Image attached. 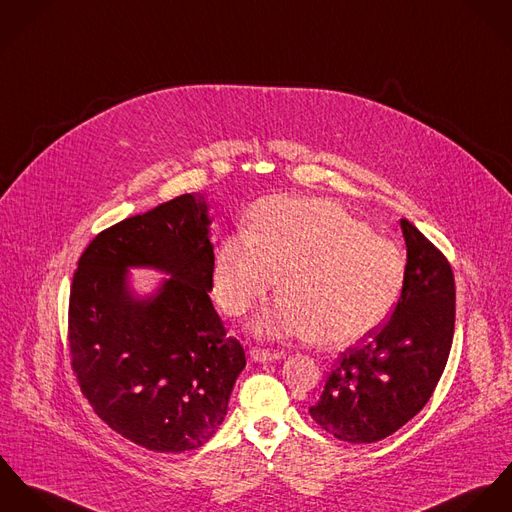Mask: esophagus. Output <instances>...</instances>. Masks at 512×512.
Returning <instances> with one entry per match:
<instances>
[{
	"label": "esophagus",
	"mask_w": 512,
	"mask_h": 512,
	"mask_svg": "<svg viewBox=\"0 0 512 512\" xmlns=\"http://www.w3.org/2000/svg\"><path fill=\"white\" fill-rule=\"evenodd\" d=\"M251 359L253 361H259V363H265V361H277V359H283L284 351L279 349H265V347H253L249 351Z\"/></svg>",
	"instance_id": "1"
}]
</instances>
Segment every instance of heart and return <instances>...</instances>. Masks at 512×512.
Instances as JSON below:
<instances>
[{
  "label": "heart",
  "mask_w": 512,
  "mask_h": 512,
  "mask_svg": "<svg viewBox=\"0 0 512 512\" xmlns=\"http://www.w3.org/2000/svg\"><path fill=\"white\" fill-rule=\"evenodd\" d=\"M406 273L402 251L320 198L257 202L247 231L214 251V294L229 316L245 314L275 284L279 300L251 328L265 338H318L347 345L379 330L397 306Z\"/></svg>",
  "instance_id": "obj_1"
}]
</instances>
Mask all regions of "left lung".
<instances>
[{
  "mask_svg": "<svg viewBox=\"0 0 512 512\" xmlns=\"http://www.w3.org/2000/svg\"><path fill=\"white\" fill-rule=\"evenodd\" d=\"M406 273L391 320L349 347L310 416L349 444H373L404 426L430 400L448 363L455 326V283L442 251L400 220Z\"/></svg>",
  "mask_w": 512,
  "mask_h": 512,
  "instance_id": "left-lung-1",
  "label": "left lung"
}]
</instances>
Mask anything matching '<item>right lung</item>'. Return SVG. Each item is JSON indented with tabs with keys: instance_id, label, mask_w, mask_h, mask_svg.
Returning a JSON list of instances; mask_svg holds the SVG:
<instances>
[{
	"instance_id": "obj_1",
	"label": "right lung",
	"mask_w": 512,
	"mask_h": 512,
	"mask_svg": "<svg viewBox=\"0 0 512 512\" xmlns=\"http://www.w3.org/2000/svg\"><path fill=\"white\" fill-rule=\"evenodd\" d=\"M202 194H182L98 233L70 288L72 371L94 412L161 454L204 446L228 414L245 351L210 300L214 245ZM129 266L171 274L139 299Z\"/></svg>"
}]
</instances>
